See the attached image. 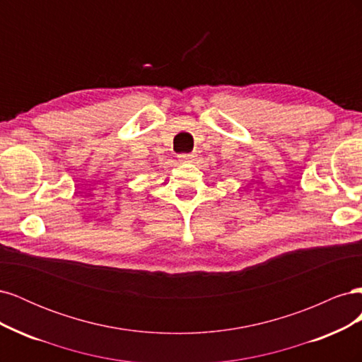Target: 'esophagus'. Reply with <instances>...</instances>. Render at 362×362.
<instances>
[{
  "instance_id": "34e87169",
  "label": "esophagus",
  "mask_w": 362,
  "mask_h": 362,
  "mask_svg": "<svg viewBox=\"0 0 362 362\" xmlns=\"http://www.w3.org/2000/svg\"><path fill=\"white\" fill-rule=\"evenodd\" d=\"M194 157H196L194 154H180V156H178L180 161H182V163H187V161H192V160H193Z\"/></svg>"
}]
</instances>
